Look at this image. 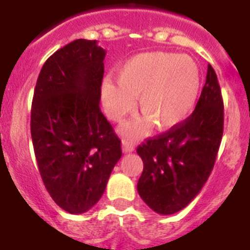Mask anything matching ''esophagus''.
Masks as SVG:
<instances>
[{
  "mask_svg": "<svg viewBox=\"0 0 250 250\" xmlns=\"http://www.w3.org/2000/svg\"><path fill=\"white\" fill-rule=\"evenodd\" d=\"M123 151L124 152H131L135 150V145L132 144V141L127 140V139H124L123 140Z\"/></svg>",
  "mask_w": 250,
  "mask_h": 250,
  "instance_id": "1",
  "label": "esophagus"
}]
</instances>
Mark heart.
<instances>
[{
	"label": "heart",
	"mask_w": 250,
	"mask_h": 250,
	"mask_svg": "<svg viewBox=\"0 0 250 250\" xmlns=\"http://www.w3.org/2000/svg\"><path fill=\"white\" fill-rule=\"evenodd\" d=\"M118 83H103L107 118L119 121L135 109V99L145 119L125 124L123 132L140 136L151 124L160 131L175 129L193 112L202 89L200 70L193 59L170 52H145L131 57L118 71Z\"/></svg>",
	"instance_id": "b5f03b06"
}]
</instances>
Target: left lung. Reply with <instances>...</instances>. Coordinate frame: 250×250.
<instances>
[{
	"instance_id": "8db88e82",
	"label": "left lung",
	"mask_w": 250,
	"mask_h": 250,
	"mask_svg": "<svg viewBox=\"0 0 250 250\" xmlns=\"http://www.w3.org/2000/svg\"><path fill=\"white\" fill-rule=\"evenodd\" d=\"M224 127V104L215 71L208 65L205 85L193 114L178 127L139 145L144 170L138 191L152 210L170 215L184 209L207 183Z\"/></svg>"
}]
</instances>
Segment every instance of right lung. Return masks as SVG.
<instances>
[{"label":"right lung","mask_w":250,"mask_h":250,"mask_svg":"<svg viewBox=\"0 0 250 250\" xmlns=\"http://www.w3.org/2000/svg\"><path fill=\"white\" fill-rule=\"evenodd\" d=\"M105 50L79 39L43 63L31 107L40 175L54 202L71 214L100 200L121 141L100 110Z\"/></svg>","instance_id":"add662e5"}]
</instances>
